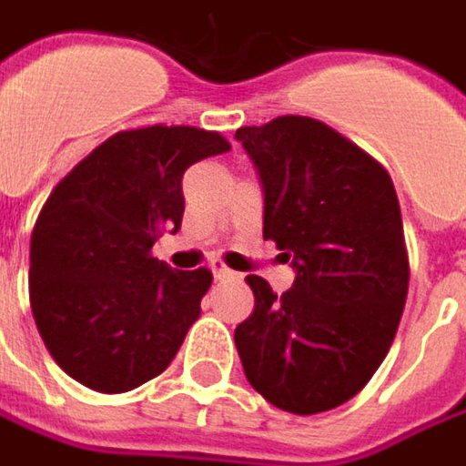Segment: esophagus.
<instances>
[{
  "mask_svg": "<svg viewBox=\"0 0 466 466\" xmlns=\"http://www.w3.org/2000/svg\"><path fill=\"white\" fill-rule=\"evenodd\" d=\"M211 270H214V279H217V281H229V279H237V273L229 270V268L221 263V260H214V263H211Z\"/></svg>",
  "mask_w": 466,
  "mask_h": 466,
  "instance_id": "obj_1",
  "label": "esophagus"
}]
</instances>
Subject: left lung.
<instances>
[{"mask_svg":"<svg viewBox=\"0 0 466 466\" xmlns=\"http://www.w3.org/2000/svg\"><path fill=\"white\" fill-rule=\"evenodd\" d=\"M263 185V237L297 279L281 297L248 276L255 309L234 329L248 381L276 408L314 415L366 387L394 340L410 265L390 172L328 123L242 126Z\"/></svg>","mask_w":466,"mask_h":466,"instance_id":"left-lung-1","label":"left lung"}]
</instances>
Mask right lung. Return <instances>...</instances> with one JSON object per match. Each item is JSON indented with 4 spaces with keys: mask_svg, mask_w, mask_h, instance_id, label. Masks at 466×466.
Instances as JSON below:
<instances>
[{
    "mask_svg": "<svg viewBox=\"0 0 466 466\" xmlns=\"http://www.w3.org/2000/svg\"><path fill=\"white\" fill-rule=\"evenodd\" d=\"M217 131L147 126L92 149L30 237V309L54 361L95 392L159 377L201 314L211 270H172L154 242L183 221L185 169L229 152Z\"/></svg>",
    "mask_w": 466,
    "mask_h": 466,
    "instance_id": "1",
    "label": "right lung"
}]
</instances>
